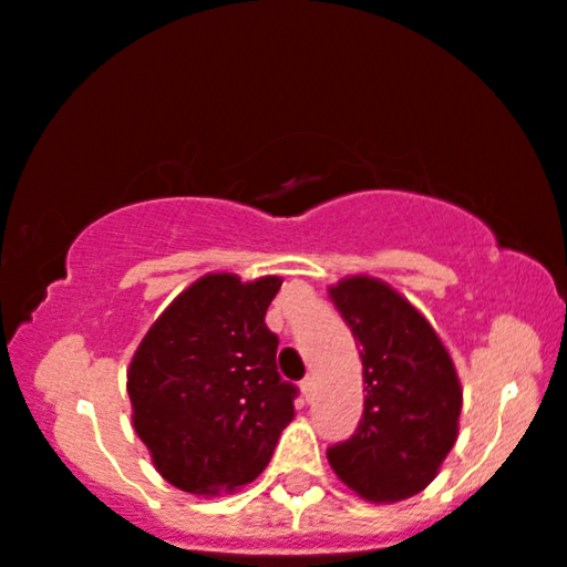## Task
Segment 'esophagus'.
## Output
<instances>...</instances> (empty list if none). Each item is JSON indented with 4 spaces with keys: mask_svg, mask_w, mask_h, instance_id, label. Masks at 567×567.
Masks as SVG:
<instances>
[{
    "mask_svg": "<svg viewBox=\"0 0 567 567\" xmlns=\"http://www.w3.org/2000/svg\"><path fill=\"white\" fill-rule=\"evenodd\" d=\"M300 390H303L306 400L313 398V392H317V379H313V374H308L303 382H300Z\"/></svg>",
    "mask_w": 567,
    "mask_h": 567,
    "instance_id": "1",
    "label": "esophagus"
}]
</instances>
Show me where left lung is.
<instances>
[{"mask_svg":"<svg viewBox=\"0 0 567 567\" xmlns=\"http://www.w3.org/2000/svg\"><path fill=\"white\" fill-rule=\"evenodd\" d=\"M363 361V415L327 450L340 482L371 503L419 494L457 440L463 390L432 324L390 285L348 277L329 288Z\"/></svg>","mask_w":567,"mask_h":567,"instance_id":"1","label":"left lung"}]
</instances>
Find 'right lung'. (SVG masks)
Instances as JSON below:
<instances>
[{"mask_svg": "<svg viewBox=\"0 0 567 567\" xmlns=\"http://www.w3.org/2000/svg\"><path fill=\"white\" fill-rule=\"evenodd\" d=\"M279 285L200 277L135 350L133 426L177 489L219 494L254 482L292 421L298 386L279 377V337L264 321Z\"/></svg>", "mask_w": 567, "mask_h": 567, "instance_id": "1", "label": "right lung"}]
</instances>
